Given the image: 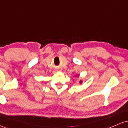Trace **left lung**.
<instances>
[{
	"label": "left lung",
	"instance_id": "8db88e82",
	"mask_svg": "<svg viewBox=\"0 0 128 128\" xmlns=\"http://www.w3.org/2000/svg\"><path fill=\"white\" fill-rule=\"evenodd\" d=\"M74 76H76V77H79V75H78V74H76ZM82 82H83L82 80V79H80V80L79 81V83L80 84H82Z\"/></svg>",
	"mask_w": 128,
	"mask_h": 128
}]
</instances>
